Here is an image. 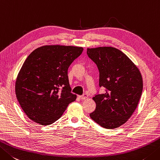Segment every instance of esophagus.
I'll use <instances>...</instances> for the list:
<instances>
[{
  "label": "esophagus",
  "instance_id": "34e87169",
  "mask_svg": "<svg viewBox=\"0 0 160 160\" xmlns=\"http://www.w3.org/2000/svg\"><path fill=\"white\" fill-rule=\"evenodd\" d=\"M79 98L82 100H84L88 98V95H87V93H84V94L82 96H79Z\"/></svg>",
  "mask_w": 160,
  "mask_h": 160
}]
</instances>
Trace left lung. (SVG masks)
<instances>
[{"label": "left lung", "mask_w": 160, "mask_h": 160, "mask_svg": "<svg viewBox=\"0 0 160 160\" xmlns=\"http://www.w3.org/2000/svg\"><path fill=\"white\" fill-rule=\"evenodd\" d=\"M88 57L99 71V87L105 93L93 97L96 104L89 114L99 126L113 129L126 123L138 105L143 90L140 72L133 62L117 48H87Z\"/></svg>", "instance_id": "left-lung-1"}]
</instances>
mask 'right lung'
<instances>
[{"mask_svg": "<svg viewBox=\"0 0 160 160\" xmlns=\"http://www.w3.org/2000/svg\"><path fill=\"white\" fill-rule=\"evenodd\" d=\"M82 47L43 46L28 55L15 84L17 98L31 120L48 126L58 120L77 96L71 93L68 68Z\"/></svg>", "mask_w": 160, "mask_h": 160, "instance_id": "add662e5", "label": "right lung"}]
</instances>
